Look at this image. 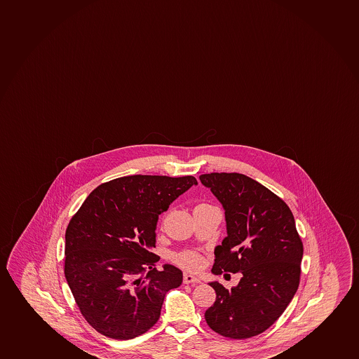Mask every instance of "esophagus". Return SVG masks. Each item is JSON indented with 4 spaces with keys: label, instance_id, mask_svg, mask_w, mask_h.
I'll return each mask as SVG.
<instances>
[{
    "label": "esophagus",
    "instance_id": "esophagus-1",
    "mask_svg": "<svg viewBox=\"0 0 359 359\" xmlns=\"http://www.w3.org/2000/svg\"><path fill=\"white\" fill-rule=\"evenodd\" d=\"M183 283L184 284H200L201 283V280L198 279V278H196V276H190V274H184V276H183Z\"/></svg>",
    "mask_w": 359,
    "mask_h": 359
}]
</instances>
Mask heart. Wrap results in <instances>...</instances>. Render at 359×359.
Listing matches in <instances>:
<instances>
[{
  "label": "heart",
  "instance_id": "b5f03b06",
  "mask_svg": "<svg viewBox=\"0 0 359 359\" xmlns=\"http://www.w3.org/2000/svg\"><path fill=\"white\" fill-rule=\"evenodd\" d=\"M175 261L181 267L184 268L187 271H191V272L200 271L205 262L203 257L194 250H184V252H180L175 256Z\"/></svg>",
  "mask_w": 359,
  "mask_h": 359
}]
</instances>
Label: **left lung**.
<instances>
[{
    "mask_svg": "<svg viewBox=\"0 0 359 359\" xmlns=\"http://www.w3.org/2000/svg\"><path fill=\"white\" fill-rule=\"evenodd\" d=\"M200 181L223 205L226 220L212 272L242 274L231 290L210 283L217 298L205 318L223 337L252 338L272 326L294 296L303 243L289 206L259 182L237 172L205 173Z\"/></svg>",
    "mask_w": 359,
    "mask_h": 359,
    "instance_id": "1",
    "label": "left lung"
}]
</instances>
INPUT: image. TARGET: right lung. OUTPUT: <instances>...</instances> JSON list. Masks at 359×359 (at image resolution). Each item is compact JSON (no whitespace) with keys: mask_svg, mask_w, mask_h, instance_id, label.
I'll return each mask as SVG.
<instances>
[{"mask_svg":"<svg viewBox=\"0 0 359 359\" xmlns=\"http://www.w3.org/2000/svg\"><path fill=\"white\" fill-rule=\"evenodd\" d=\"M196 184L193 176L116 178L97 187L70 219L65 276L98 333L129 340L157 323L165 294L183 280L175 266L156 267L158 217Z\"/></svg>","mask_w":359,"mask_h":359,"instance_id":"add662e5","label":"right lung"}]
</instances>
